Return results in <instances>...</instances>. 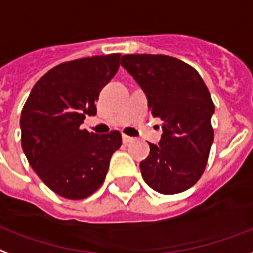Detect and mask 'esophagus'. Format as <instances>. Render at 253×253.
<instances>
[{
	"instance_id": "1",
	"label": "esophagus",
	"mask_w": 253,
	"mask_h": 253,
	"mask_svg": "<svg viewBox=\"0 0 253 253\" xmlns=\"http://www.w3.org/2000/svg\"><path fill=\"white\" fill-rule=\"evenodd\" d=\"M123 141H124L125 144H128V142H132L133 138H132V137L126 136V134H123Z\"/></svg>"
}]
</instances>
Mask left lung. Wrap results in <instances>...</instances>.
<instances>
[{
  "mask_svg": "<svg viewBox=\"0 0 253 253\" xmlns=\"http://www.w3.org/2000/svg\"><path fill=\"white\" fill-rule=\"evenodd\" d=\"M121 66L148 99L153 117L162 120L158 145L141 161L144 181L158 193L178 194L190 189L205 171L214 130V103L195 68L168 55L128 54Z\"/></svg>",
  "mask_w": 253,
  "mask_h": 253,
  "instance_id": "1",
  "label": "left lung"
}]
</instances>
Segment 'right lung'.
Masks as SVG:
<instances>
[{
	"label": "right lung",
	"mask_w": 253,
	"mask_h": 253,
	"mask_svg": "<svg viewBox=\"0 0 253 253\" xmlns=\"http://www.w3.org/2000/svg\"><path fill=\"white\" fill-rule=\"evenodd\" d=\"M120 54L58 64L31 89L21 113V142L27 161L43 183L67 199L89 197L104 182L121 133L80 129L96 115L101 88L116 75Z\"/></svg>",
	"instance_id": "1"
}]
</instances>
